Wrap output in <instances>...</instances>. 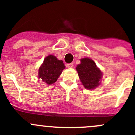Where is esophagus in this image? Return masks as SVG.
<instances>
[{
    "label": "esophagus",
    "instance_id": "34e87169",
    "mask_svg": "<svg viewBox=\"0 0 135 135\" xmlns=\"http://www.w3.org/2000/svg\"><path fill=\"white\" fill-rule=\"evenodd\" d=\"M66 66H67L68 68H73V66H74V63H73V62H71V63L67 64V65H66Z\"/></svg>",
    "mask_w": 135,
    "mask_h": 135
}]
</instances>
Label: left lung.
I'll use <instances>...</instances> for the list:
<instances>
[{
  "label": "left lung",
  "instance_id": "1",
  "mask_svg": "<svg viewBox=\"0 0 135 135\" xmlns=\"http://www.w3.org/2000/svg\"><path fill=\"white\" fill-rule=\"evenodd\" d=\"M81 63L76 69L82 85L87 89H94L100 84L103 73L91 59L85 57L80 60Z\"/></svg>",
  "mask_w": 135,
  "mask_h": 135
}]
</instances>
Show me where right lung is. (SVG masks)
<instances>
[{"label": "right lung", "mask_w": 135, "mask_h": 135, "mask_svg": "<svg viewBox=\"0 0 135 135\" xmlns=\"http://www.w3.org/2000/svg\"><path fill=\"white\" fill-rule=\"evenodd\" d=\"M65 66L61 60L53 55H48L44 60L38 69V78L46 84L51 85L57 80Z\"/></svg>", "instance_id": "right-lung-1"}]
</instances>
